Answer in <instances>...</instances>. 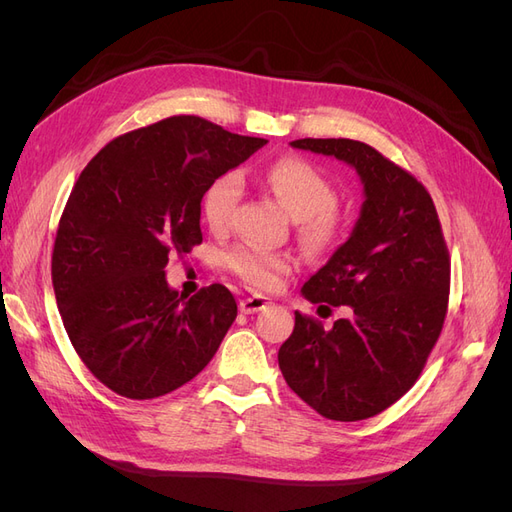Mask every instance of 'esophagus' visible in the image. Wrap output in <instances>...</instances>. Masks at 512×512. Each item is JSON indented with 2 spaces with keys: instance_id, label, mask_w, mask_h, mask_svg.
<instances>
[{
  "instance_id": "1",
  "label": "esophagus",
  "mask_w": 512,
  "mask_h": 512,
  "mask_svg": "<svg viewBox=\"0 0 512 512\" xmlns=\"http://www.w3.org/2000/svg\"><path fill=\"white\" fill-rule=\"evenodd\" d=\"M271 301L267 297H262V294H252V297H245L241 299L239 303V309L243 314H256V312H262Z\"/></svg>"
}]
</instances>
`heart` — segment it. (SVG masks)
Segmentation results:
<instances>
[{
	"instance_id": "obj_1",
	"label": "heart",
	"mask_w": 512,
	"mask_h": 512,
	"mask_svg": "<svg viewBox=\"0 0 512 512\" xmlns=\"http://www.w3.org/2000/svg\"><path fill=\"white\" fill-rule=\"evenodd\" d=\"M262 181L269 188L292 220H299L303 239L322 250L329 247L339 235V215L335 211V188L327 175L312 162L303 158H280L269 164L262 173ZM241 196V179L237 173H224L213 179L203 196V218L213 230H222L230 224L232 213ZM226 267L245 284L254 288H273L280 284L294 260L288 254L265 252L258 247L239 245L224 256Z\"/></svg>"
}]
</instances>
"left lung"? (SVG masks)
I'll use <instances>...</instances> for the list:
<instances>
[{
	"label": "left lung",
	"mask_w": 512,
	"mask_h": 512,
	"mask_svg": "<svg viewBox=\"0 0 512 512\" xmlns=\"http://www.w3.org/2000/svg\"><path fill=\"white\" fill-rule=\"evenodd\" d=\"M294 149L350 164L363 205L350 237L303 284L312 303L348 305L324 329L294 312L277 352L290 389L331 421H363L393 406L436 346L451 290V260L425 185L350 138H299Z\"/></svg>",
	"instance_id": "1"
}]
</instances>
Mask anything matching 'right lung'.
<instances>
[{
  "mask_svg": "<svg viewBox=\"0 0 512 512\" xmlns=\"http://www.w3.org/2000/svg\"><path fill=\"white\" fill-rule=\"evenodd\" d=\"M269 141L194 115L123 134L91 160L61 213L53 288L81 361L128 399H153L200 374L237 318L222 284L183 297L168 256L203 241L200 200L213 179Z\"/></svg>",
  "mask_w": 512,
  "mask_h": 512,
  "instance_id": "add662e5",
  "label": "right lung"
}]
</instances>
